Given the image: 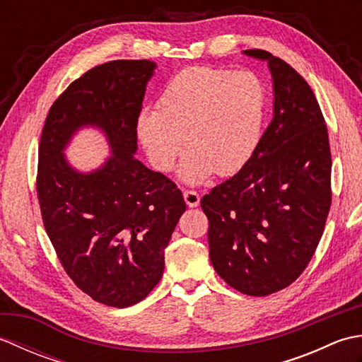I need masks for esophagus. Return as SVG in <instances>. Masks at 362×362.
<instances>
[{"instance_id":"34e87169","label":"esophagus","mask_w":362,"mask_h":362,"mask_svg":"<svg viewBox=\"0 0 362 362\" xmlns=\"http://www.w3.org/2000/svg\"><path fill=\"white\" fill-rule=\"evenodd\" d=\"M183 199H185L187 205L191 206V209H193V206H197L199 202H201V196H199V193H197V191H194V189H185V191H183Z\"/></svg>"}]
</instances>
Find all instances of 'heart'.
<instances>
[{
    "label": "heart",
    "mask_w": 362,
    "mask_h": 362,
    "mask_svg": "<svg viewBox=\"0 0 362 362\" xmlns=\"http://www.w3.org/2000/svg\"><path fill=\"white\" fill-rule=\"evenodd\" d=\"M267 88L255 71L193 66L175 74L136 122L152 166L171 171L183 148L180 177L202 183L216 173L232 175L247 163L263 136Z\"/></svg>",
    "instance_id": "obj_1"
}]
</instances>
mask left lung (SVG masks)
I'll use <instances>...</instances> for the list:
<instances>
[{
    "mask_svg": "<svg viewBox=\"0 0 362 362\" xmlns=\"http://www.w3.org/2000/svg\"><path fill=\"white\" fill-rule=\"evenodd\" d=\"M274 78V117L258 149L201 201L214 271L243 294L288 288L310 264L332 206V152L324 115L294 68L263 49Z\"/></svg>",
    "mask_w": 362,
    "mask_h": 362,
    "instance_id": "obj_1",
    "label": "left lung"
}]
</instances>
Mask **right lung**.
Returning a JSON list of instances; mask_svg holds the SVG:
<instances>
[{
	"instance_id": "right-lung-1",
	"label": "right lung",
	"mask_w": 362,
	"mask_h": 362,
	"mask_svg": "<svg viewBox=\"0 0 362 362\" xmlns=\"http://www.w3.org/2000/svg\"><path fill=\"white\" fill-rule=\"evenodd\" d=\"M151 60H112L73 81L51 105L38 146L37 197L66 275L96 302L126 308L157 286L165 249L183 211L182 191L134 158ZM101 127L112 148L91 175L62 149L81 125Z\"/></svg>"
}]
</instances>
